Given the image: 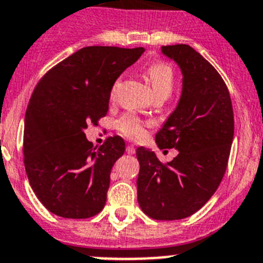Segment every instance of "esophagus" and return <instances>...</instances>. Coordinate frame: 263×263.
Segmentation results:
<instances>
[{
	"instance_id": "34e87169",
	"label": "esophagus",
	"mask_w": 263,
	"mask_h": 263,
	"mask_svg": "<svg viewBox=\"0 0 263 263\" xmlns=\"http://www.w3.org/2000/svg\"><path fill=\"white\" fill-rule=\"evenodd\" d=\"M126 153L129 154V155H133V154H136V147H134L133 144H127V146H126Z\"/></svg>"
}]
</instances>
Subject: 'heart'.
Masks as SVG:
<instances>
[{
  "instance_id": "1",
  "label": "heart",
  "mask_w": 263,
  "mask_h": 263,
  "mask_svg": "<svg viewBox=\"0 0 263 263\" xmlns=\"http://www.w3.org/2000/svg\"><path fill=\"white\" fill-rule=\"evenodd\" d=\"M146 76H147L151 88L155 93V98H158V96L168 98L172 93L173 86H175V73L167 62L156 61L148 65L147 69H146ZM117 84H119V82H116L115 86L112 87V95L115 93ZM116 126L122 134H125L129 138L139 139L144 134L143 124L137 116L132 115V113H126L122 117H120L116 122Z\"/></svg>"
}]
</instances>
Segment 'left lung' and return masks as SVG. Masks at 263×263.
Instances as JSON below:
<instances>
[{
    "mask_svg": "<svg viewBox=\"0 0 263 263\" xmlns=\"http://www.w3.org/2000/svg\"><path fill=\"white\" fill-rule=\"evenodd\" d=\"M161 52L179 65L182 91L179 104L155 136L159 148L179 151L161 163L148 148H137L138 203L156 220H179L201 209L218 189L233 141V109L220 74L186 44Z\"/></svg>",
    "mask_w": 263,
    "mask_h": 263,
    "instance_id": "1",
    "label": "left lung"
}]
</instances>
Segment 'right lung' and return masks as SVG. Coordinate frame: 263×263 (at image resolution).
Returning <instances> with one entry per match:
<instances>
[{"mask_svg":"<svg viewBox=\"0 0 263 263\" xmlns=\"http://www.w3.org/2000/svg\"><path fill=\"white\" fill-rule=\"evenodd\" d=\"M142 47H86L52 67L31 95L25 119L23 155L33 193L50 213L86 219L103 210L110 170L124 155L115 136L99 148L84 129L107 115L110 91Z\"/></svg>","mask_w":263,"mask_h":263,"instance_id":"obj_1","label":"right lung"}]
</instances>
